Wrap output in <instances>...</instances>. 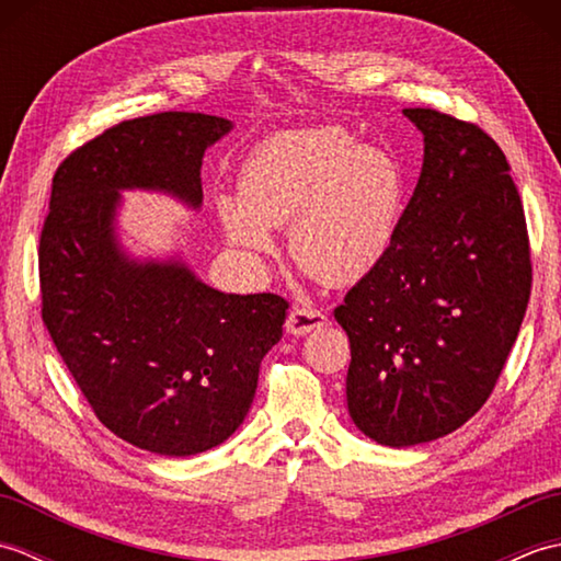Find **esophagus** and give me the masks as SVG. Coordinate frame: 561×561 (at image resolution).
Segmentation results:
<instances>
[{
  "instance_id": "esophagus-1",
  "label": "esophagus",
  "mask_w": 561,
  "mask_h": 561,
  "mask_svg": "<svg viewBox=\"0 0 561 561\" xmlns=\"http://www.w3.org/2000/svg\"><path fill=\"white\" fill-rule=\"evenodd\" d=\"M328 325V316L323 311H318V308H294L287 318V332L289 335H308L311 330H318Z\"/></svg>"
}]
</instances>
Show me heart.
<instances>
[{
	"label": "heart",
	"instance_id": "1",
	"mask_svg": "<svg viewBox=\"0 0 561 561\" xmlns=\"http://www.w3.org/2000/svg\"><path fill=\"white\" fill-rule=\"evenodd\" d=\"M221 231L250 262L277 250L289 224L294 262L330 287L368 277L390 253L404 209L398 161L337 127L289 129L243 159L236 197L214 202Z\"/></svg>",
	"mask_w": 561,
	"mask_h": 561
}]
</instances>
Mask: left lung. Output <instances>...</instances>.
Listing matches in <instances>:
<instances>
[{
  "label": "left lung",
  "mask_w": 561,
  "mask_h": 561,
  "mask_svg": "<svg viewBox=\"0 0 561 561\" xmlns=\"http://www.w3.org/2000/svg\"><path fill=\"white\" fill-rule=\"evenodd\" d=\"M402 115L424 161L380 265L335 308L347 332L352 422L380 446L456 432L490 398L530 299L526 217L511 165L478 125Z\"/></svg>",
  "instance_id": "1"
}]
</instances>
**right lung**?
<instances>
[{"label": "right lung", "mask_w": 561, "mask_h": 561, "mask_svg": "<svg viewBox=\"0 0 561 561\" xmlns=\"http://www.w3.org/2000/svg\"><path fill=\"white\" fill-rule=\"evenodd\" d=\"M233 123L157 113L115 125L62 161L41 236L43 323L99 420L127 444L187 458L224 444L253 404L260 362L289 304L224 294L173 250L123 243V193L202 207V157Z\"/></svg>", "instance_id": "right-lung-1"}]
</instances>
